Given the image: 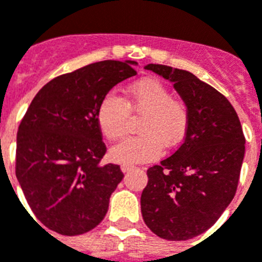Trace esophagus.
<instances>
[{
  "label": "esophagus",
  "mask_w": 262,
  "mask_h": 262,
  "mask_svg": "<svg viewBox=\"0 0 262 262\" xmlns=\"http://www.w3.org/2000/svg\"><path fill=\"white\" fill-rule=\"evenodd\" d=\"M134 166H129V165H122L120 166V170H122L123 172H128V171H131V170H134Z\"/></svg>",
  "instance_id": "obj_1"
}]
</instances>
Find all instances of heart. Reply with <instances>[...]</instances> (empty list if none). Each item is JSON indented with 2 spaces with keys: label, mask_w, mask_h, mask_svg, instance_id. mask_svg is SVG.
I'll return each mask as SVG.
<instances>
[{
  "label": "heart",
  "mask_w": 262,
  "mask_h": 262,
  "mask_svg": "<svg viewBox=\"0 0 262 262\" xmlns=\"http://www.w3.org/2000/svg\"><path fill=\"white\" fill-rule=\"evenodd\" d=\"M126 101L114 94L105 95L97 105L96 120L103 135L120 139L127 128L129 112L143 115L139 134L111 148L112 161L135 165L161 157L162 148L178 146L189 128V110L185 101L171 96V91L157 79H140L126 88Z\"/></svg>",
  "instance_id": "b5f03b06"
}]
</instances>
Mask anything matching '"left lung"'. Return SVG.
<instances>
[{"instance_id":"obj_1","label":"left lung","mask_w":262,"mask_h":262,"mask_svg":"<svg viewBox=\"0 0 262 262\" xmlns=\"http://www.w3.org/2000/svg\"><path fill=\"white\" fill-rule=\"evenodd\" d=\"M144 68L174 84L190 120L178 150L147 170L142 215L158 237L185 241L211 228L234 198L245 138L237 112L215 88L183 69Z\"/></svg>"}]
</instances>
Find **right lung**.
<instances>
[{"label": "right lung", "mask_w": 262, "mask_h": 262, "mask_svg": "<svg viewBox=\"0 0 262 262\" xmlns=\"http://www.w3.org/2000/svg\"><path fill=\"white\" fill-rule=\"evenodd\" d=\"M136 66L105 60L56 77L38 91L21 120L17 181L34 215L58 234L96 228L122 182L118 165H100L107 148L96 111L116 84L135 76Z\"/></svg>", "instance_id": "add662e5"}]
</instances>
